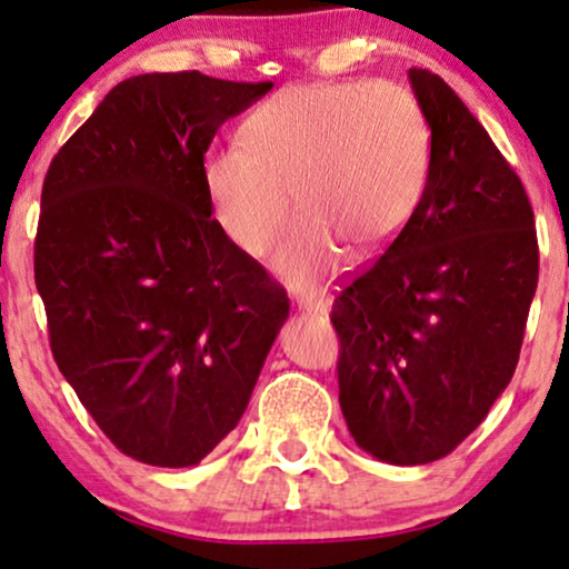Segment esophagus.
I'll return each mask as SVG.
<instances>
[{"label": "esophagus", "instance_id": "1", "mask_svg": "<svg viewBox=\"0 0 569 569\" xmlns=\"http://www.w3.org/2000/svg\"><path fill=\"white\" fill-rule=\"evenodd\" d=\"M301 309L306 315H328L330 301H325V298H317V301H301Z\"/></svg>", "mask_w": 569, "mask_h": 569}]
</instances>
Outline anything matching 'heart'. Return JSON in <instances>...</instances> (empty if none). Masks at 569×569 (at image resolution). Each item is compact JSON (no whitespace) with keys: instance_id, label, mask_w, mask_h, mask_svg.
I'll return each instance as SVG.
<instances>
[{"instance_id":"obj_1","label":"heart","mask_w":569,"mask_h":569,"mask_svg":"<svg viewBox=\"0 0 569 569\" xmlns=\"http://www.w3.org/2000/svg\"><path fill=\"white\" fill-rule=\"evenodd\" d=\"M247 147L209 156L203 184L228 239L263 254L290 217L303 212L277 254V271L311 287L341 250H387L422 207L432 133L419 99L387 80L290 86L244 120Z\"/></svg>"}]
</instances>
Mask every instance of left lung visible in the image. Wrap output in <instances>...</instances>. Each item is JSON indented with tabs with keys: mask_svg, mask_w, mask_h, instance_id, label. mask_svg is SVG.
<instances>
[{
	"mask_svg": "<svg viewBox=\"0 0 569 569\" xmlns=\"http://www.w3.org/2000/svg\"><path fill=\"white\" fill-rule=\"evenodd\" d=\"M432 133L419 212L330 311L338 403L389 465L451 455L508 387L538 287L527 190L487 129L430 69H408Z\"/></svg>",
	"mask_w": 569,
	"mask_h": 569,
	"instance_id": "8db88e82",
	"label": "left lung"
}]
</instances>
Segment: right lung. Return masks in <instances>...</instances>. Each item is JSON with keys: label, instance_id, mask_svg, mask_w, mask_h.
Returning a JSON list of instances; mask_svg holds the SVG:
<instances>
[{"label": "right lung", "instance_id": "add662e5", "mask_svg": "<svg viewBox=\"0 0 569 569\" xmlns=\"http://www.w3.org/2000/svg\"><path fill=\"white\" fill-rule=\"evenodd\" d=\"M271 88L137 74L44 174L34 282L50 352L101 432L144 465H199L239 425L290 315L203 184L217 129Z\"/></svg>", "mask_w": 569, "mask_h": 569}]
</instances>
